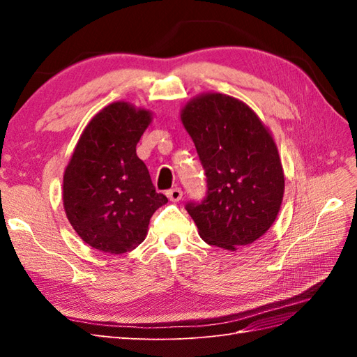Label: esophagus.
I'll use <instances>...</instances> for the list:
<instances>
[{
  "label": "esophagus",
  "instance_id": "34e87169",
  "mask_svg": "<svg viewBox=\"0 0 357 357\" xmlns=\"http://www.w3.org/2000/svg\"><path fill=\"white\" fill-rule=\"evenodd\" d=\"M167 197L171 199V201H174V202H177V201H180L181 198H183V190L180 189V188H174V189H169L168 192H167Z\"/></svg>",
  "mask_w": 357,
  "mask_h": 357
}]
</instances>
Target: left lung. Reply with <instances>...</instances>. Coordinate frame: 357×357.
I'll return each mask as SVG.
<instances>
[{
	"label": "left lung",
	"instance_id": "8db88e82",
	"mask_svg": "<svg viewBox=\"0 0 357 357\" xmlns=\"http://www.w3.org/2000/svg\"><path fill=\"white\" fill-rule=\"evenodd\" d=\"M207 180L202 201L186 210L201 238L228 250L271 228L283 201L284 174L271 134L243 101L201 95L181 112Z\"/></svg>",
	"mask_w": 357,
	"mask_h": 357
}]
</instances>
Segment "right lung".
Returning <instances> with one entry per match:
<instances>
[{
    "instance_id": "right-lung-1",
    "label": "right lung",
    "mask_w": 357,
    "mask_h": 357,
    "mask_svg": "<svg viewBox=\"0 0 357 357\" xmlns=\"http://www.w3.org/2000/svg\"><path fill=\"white\" fill-rule=\"evenodd\" d=\"M152 117L113 102L83 131L63 174V208L80 238L96 250L122 255L142 244L150 218L168 202L158 193L135 147Z\"/></svg>"
}]
</instances>
